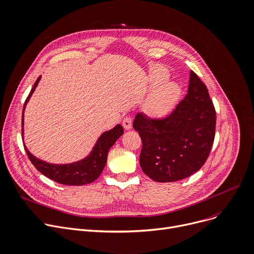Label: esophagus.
I'll list each match as a JSON object with an SVG mask.
<instances>
[{
  "label": "esophagus",
  "mask_w": 254,
  "mask_h": 254,
  "mask_svg": "<svg viewBox=\"0 0 254 254\" xmlns=\"http://www.w3.org/2000/svg\"><path fill=\"white\" fill-rule=\"evenodd\" d=\"M131 125H132V121H131V118H130L129 116L124 118V121H123V127H124L125 129H127H127H130V128H131Z\"/></svg>",
  "instance_id": "1"
}]
</instances>
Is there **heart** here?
I'll list each match as a JSON object with an SVG mask.
<instances>
[{
	"mask_svg": "<svg viewBox=\"0 0 254 254\" xmlns=\"http://www.w3.org/2000/svg\"><path fill=\"white\" fill-rule=\"evenodd\" d=\"M168 72L163 67H155L150 73V80L158 86L152 91L145 104V112L151 117H163L170 113L180 97V86L172 80H166Z\"/></svg>",
	"mask_w": 254,
	"mask_h": 254,
	"instance_id": "obj_1",
	"label": "heart"
}]
</instances>
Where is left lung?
Wrapping results in <instances>:
<instances>
[{"label":"left lung","instance_id":"left-lung-1","mask_svg":"<svg viewBox=\"0 0 254 254\" xmlns=\"http://www.w3.org/2000/svg\"><path fill=\"white\" fill-rule=\"evenodd\" d=\"M215 109L205 84L191 70L188 93L164 118L134 117L142 139L140 165L159 183L190 177L205 163L214 140Z\"/></svg>","mask_w":254,"mask_h":254}]
</instances>
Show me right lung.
Instances as JSON below:
<instances>
[{
    "label": "right lung",
    "instance_id": "obj_1",
    "mask_svg": "<svg viewBox=\"0 0 254 254\" xmlns=\"http://www.w3.org/2000/svg\"><path fill=\"white\" fill-rule=\"evenodd\" d=\"M40 79H41V76L37 79L35 84H33V87L28 97L26 98L24 106H23L22 136H23V114H24L25 105L28 102V100L31 97L32 93L35 92ZM123 133H124V127L121 125L115 126L110 130L104 131L99 137L89 156L79 161L67 163V164H53V163L43 161L37 158L36 156H33L27 150L25 145H24V148L29 160L33 165H35V167L41 174L62 185L80 186V185L93 183L95 180L99 178V176L103 172L104 167L106 165L109 149L113 146L116 140L120 138Z\"/></svg>",
    "mask_w": 254,
    "mask_h": 254
}]
</instances>
